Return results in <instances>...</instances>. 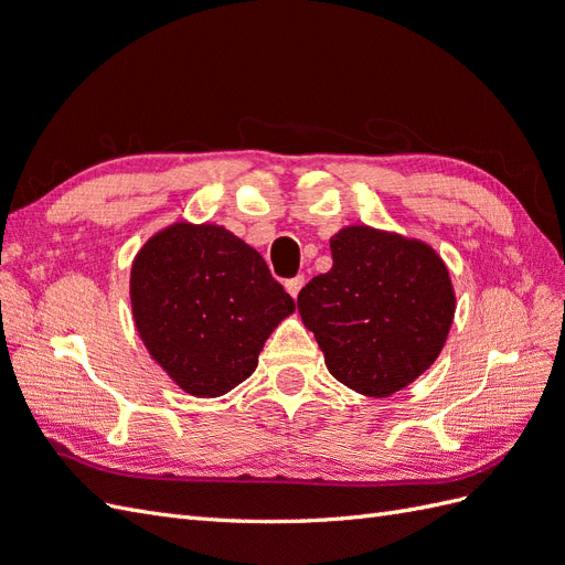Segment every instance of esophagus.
Instances as JSON below:
<instances>
[{"instance_id": "34e87169", "label": "esophagus", "mask_w": 565, "mask_h": 565, "mask_svg": "<svg viewBox=\"0 0 565 565\" xmlns=\"http://www.w3.org/2000/svg\"><path fill=\"white\" fill-rule=\"evenodd\" d=\"M303 287V276H297V278H292V280H287L285 282V289L289 292V297L292 299H297V295H299V289Z\"/></svg>"}]
</instances>
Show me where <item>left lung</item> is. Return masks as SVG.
<instances>
[{
  "label": "left lung",
  "mask_w": 565,
  "mask_h": 565,
  "mask_svg": "<svg viewBox=\"0 0 565 565\" xmlns=\"http://www.w3.org/2000/svg\"><path fill=\"white\" fill-rule=\"evenodd\" d=\"M332 268L297 306L330 374L386 398L413 384L446 347L455 318L450 270L431 245L365 224L330 237Z\"/></svg>",
  "instance_id": "1"
}]
</instances>
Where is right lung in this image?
Segmentation results:
<instances>
[{"label":"right lung","mask_w":565,"mask_h":565,"mask_svg":"<svg viewBox=\"0 0 565 565\" xmlns=\"http://www.w3.org/2000/svg\"><path fill=\"white\" fill-rule=\"evenodd\" d=\"M129 301L152 361L195 398L245 382L270 332L297 309L254 247L224 226L183 218L136 252Z\"/></svg>","instance_id":"obj_1"}]
</instances>
